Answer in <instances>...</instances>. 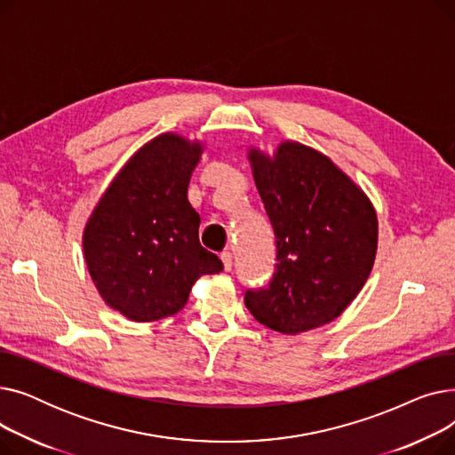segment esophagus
Wrapping results in <instances>:
<instances>
[{
  "mask_svg": "<svg viewBox=\"0 0 455 455\" xmlns=\"http://www.w3.org/2000/svg\"><path fill=\"white\" fill-rule=\"evenodd\" d=\"M221 261H223L225 271H230V269H232V252H230V251L221 252Z\"/></svg>",
  "mask_w": 455,
  "mask_h": 455,
  "instance_id": "34e87169",
  "label": "esophagus"
}]
</instances>
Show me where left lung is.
I'll return each instance as SVG.
<instances>
[{
	"label": "left lung",
	"instance_id": "8db88e82",
	"mask_svg": "<svg viewBox=\"0 0 455 455\" xmlns=\"http://www.w3.org/2000/svg\"><path fill=\"white\" fill-rule=\"evenodd\" d=\"M276 237V271L245 306L264 326L295 336L338 319L365 285L378 218L365 191L324 153L283 140L247 153Z\"/></svg>",
	"mask_w": 455,
	"mask_h": 455
}]
</instances>
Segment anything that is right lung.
<instances>
[{"label":"right lung","mask_w":455,"mask_h":455,"mask_svg":"<svg viewBox=\"0 0 455 455\" xmlns=\"http://www.w3.org/2000/svg\"><path fill=\"white\" fill-rule=\"evenodd\" d=\"M204 141L162 132L124 164L83 230L92 282L116 312L136 323L170 317L203 275L223 271L199 242L201 218L188 201Z\"/></svg>","instance_id":"1"}]
</instances>
